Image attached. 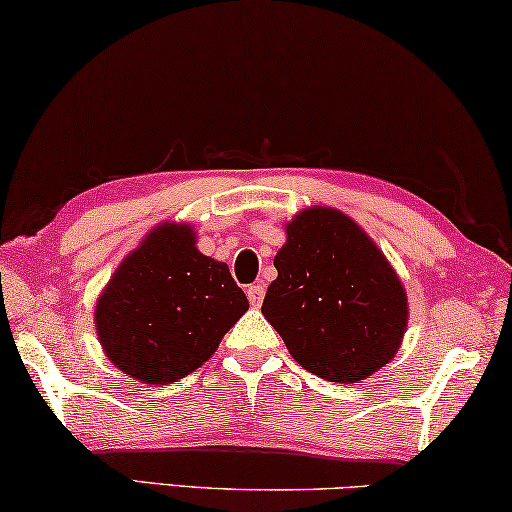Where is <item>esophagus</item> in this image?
<instances>
[{
	"label": "esophagus",
	"mask_w": 512,
	"mask_h": 512,
	"mask_svg": "<svg viewBox=\"0 0 512 512\" xmlns=\"http://www.w3.org/2000/svg\"><path fill=\"white\" fill-rule=\"evenodd\" d=\"M246 294H248L250 305H253V307H259V305L264 303V294H266V289H264L262 285H250V287L246 289Z\"/></svg>",
	"instance_id": "esophagus-1"
}]
</instances>
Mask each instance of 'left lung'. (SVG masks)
I'll list each match as a JSON object with an SVG mask.
<instances>
[{
	"label": "left lung",
	"mask_w": 512,
	"mask_h": 512,
	"mask_svg": "<svg viewBox=\"0 0 512 512\" xmlns=\"http://www.w3.org/2000/svg\"><path fill=\"white\" fill-rule=\"evenodd\" d=\"M262 314L291 358L330 383L369 378L399 351L408 296L367 232L339 209L310 207L287 223V243Z\"/></svg>",
	"instance_id": "left-lung-1"
}]
</instances>
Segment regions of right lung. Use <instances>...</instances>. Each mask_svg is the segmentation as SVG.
Listing matches in <instances>:
<instances>
[{
    "instance_id": "add662e5",
    "label": "right lung",
    "mask_w": 512,
    "mask_h": 512,
    "mask_svg": "<svg viewBox=\"0 0 512 512\" xmlns=\"http://www.w3.org/2000/svg\"><path fill=\"white\" fill-rule=\"evenodd\" d=\"M246 310L227 264L196 248L193 227L161 223L111 275L95 303V330L129 378L168 385L212 358Z\"/></svg>"
}]
</instances>
